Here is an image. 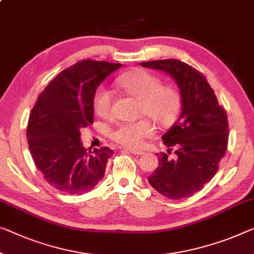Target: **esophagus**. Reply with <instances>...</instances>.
Here are the masks:
<instances>
[{"label":"esophagus","mask_w":254,"mask_h":254,"mask_svg":"<svg viewBox=\"0 0 254 254\" xmlns=\"http://www.w3.org/2000/svg\"><path fill=\"white\" fill-rule=\"evenodd\" d=\"M122 150L124 151H128V153L133 154V155H142L143 151L142 150H138V149H131V148H127V147H123Z\"/></svg>","instance_id":"34e87169"}]
</instances>
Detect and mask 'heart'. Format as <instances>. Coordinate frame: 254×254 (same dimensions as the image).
<instances>
[{"label":"heart","mask_w":254,"mask_h":254,"mask_svg":"<svg viewBox=\"0 0 254 254\" xmlns=\"http://www.w3.org/2000/svg\"><path fill=\"white\" fill-rule=\"evenodd\" d=\"M117 85L139 100V113L154 119L162 127L175 122L180 111L181 99L171 85H162L160 77L145 70L124 74L116 79ZM113 93L99 86L93 97V109L97 115L107 117L112 113ZM156 127L150 119L124 121L112 132V139L127 147H140L146 138L155 133Z\"/></svg>","instance_id":"1"}]
</instances>
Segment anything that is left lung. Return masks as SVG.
<instances>
[{"instance_id": "obj_1", "label": "left lung", "mask_w": 254, "mask_h": 254, "mask_svg": "<svg viewBox=\"0 0 254 254\" xmlns=\"http://www.w3.org/2000/svg\"><path fill=\"white\" fill-rule=\"evenodd\" d=\"M171 75L181 94L179 120L162 137L168 153H161L158 166L147 178L164 197H190L214 177L228 146V119L205 76L176 59L140 63ZM175 150L172 160L168 154ZM158 155V154H157Z\"/></svg>"}]
</instances>
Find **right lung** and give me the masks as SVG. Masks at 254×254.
Listing matches in <instances>:
<instances>
[{
    "label": "right lung",
    "instance_id": "obj_1",
    "mask_svg": "<svg viewBox=\"0 0 254 254\" xmlns=\"http://www.w3.org/2000/svg\"><path fill=\"white\" fill-rule=\"evenodd\" d=\"M121 66L81 60L45 86L30 112L26 134L34 163L52 187L65 194H84L103 180L114 151L84 148L79 128L93 123L98 85Z\"/></svg>",
    "mask_w": 254,
    "mask_h": 254
}]
</instances>
